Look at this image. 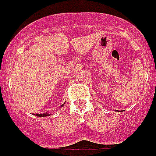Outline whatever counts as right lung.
<instances>
[{
  "mask_svg": "<svg viewBox=\"0 0 156 156\" xmlns=\"http://www.w3.org/2000/svg\"><path fill=\"white\" fill-rule=\"evenodd\" d=\"M36 116H38V117H46V116L49 115V113H36Z\"/></svg>",
  "mask_w": 156,
  "mask_h": 156,
  "instance_id": "add662e5",
  "label": "right lung"
}]
</instances>
